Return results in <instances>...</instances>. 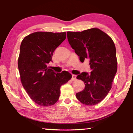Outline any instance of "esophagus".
Instances as JSON below:
<instances>
[{"instance_id": "esophagus-1", "label": "esophagus", "mask_w": 133, "mask_h": 133, "mask_svg": "<svg viewBox=\"0 0 133 133\" xmlns=\"http://www.w3.org/2000/svg\"><path fill=\"white\" fill-rule=\"evenodd\" d=\"M76 79V75H72V77H71V80L74 81Z\"/></svg>"}]
</instances>
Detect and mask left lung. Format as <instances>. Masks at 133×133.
I'll list each match as a JSON object with an SVG mask.
<instances>
[{
  "instance_id": "left-lung-1",
  "label": "left lung",
  "mask_w": 133,
  "mask_h": 133,
  "mask_svg": "<svg viewBox=\"0 0 133 133\" xmlns=\"http://www.w3.org/2000/svg\"><path fill=\"white\" fill-rule=\"evenodd\" d=\"M67 39L81 62L89 60L91 71L83 72L77 76L84 82V89L76 93L83 104L93 105L104 99L112 87L117 60L115 44L111 37L97 28L82 31H67Z\"/></svg>"
}]
</instances>
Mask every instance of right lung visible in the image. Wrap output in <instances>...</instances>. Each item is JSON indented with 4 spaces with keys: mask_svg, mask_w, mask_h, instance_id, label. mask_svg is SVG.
I'll return each mask as SVG.
<instances>
[{
    "mask_svg": "<svg viewBox=\"0 0 133 133\" xmlns=\"http://www.w3.org/2000/svg\"><path fill=\"white\" fill-rule=\"evenodd\" d=\"M66 37V32L37 31L21 43L18 68L22 84L31 100L40 106L55 104L59 98L61 85L71 78L69 72L56 73L47 66Z\"/></svg>",
    "mask_w": 133,
    "mask_h": 133,
    "instance_id": "obj_1",
    "label": "right lung"
}]
</instances>
